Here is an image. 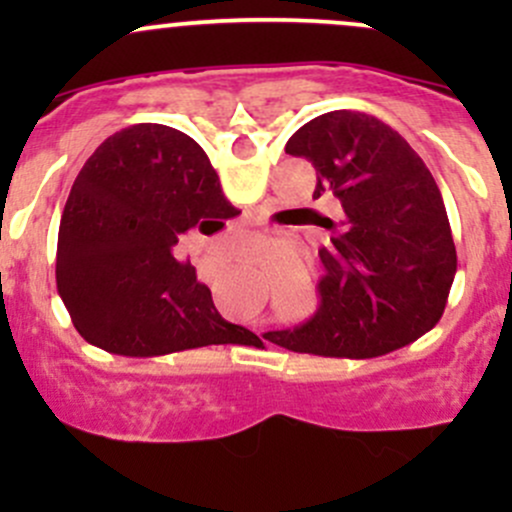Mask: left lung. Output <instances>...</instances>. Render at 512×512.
Returning a JSON list of instances; mask_svg holds the SVG:
<instances>
[{
	"instance_id": "left-lung-1",
	"label": "left lung",
	"mask_w": 512,
	"mask_h": 512,
	"mask_svg": "<svg viewBox=\"0 0 512 512\" xmlns=\"http://www.w3.org/2000/svg\"><path fill=\"white\" fill-rule=\"evenodd\" d=\"M317 170L314 198L334 195L339 220L319 250V309L294 329L267 332L299 354L369 359L436 327L456 277V245L441 190L406 138L376 116L329 111L287 141Z\"/></svg>"
}]
</instances>
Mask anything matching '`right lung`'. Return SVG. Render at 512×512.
I'll return each mask as SVG.
<instances>
[{
  "instance_id": "1",
  "label": "right lung",
  "mask_w": 512,
  "mask_h": 512,
  "mask_svg": "<svg viewBox=\"0 0 512 512\" xmlns=\"http://www.w3.org/2000/svg\"><path fill=\"white\" fill-rule=\"evenodd\" d=\"M203 148L160 123L108 136L71 185L56 245V287L76 332L121 356L240 344L210 289L173 247L193 227L235 218Z\"/></svg>"
}]
</instances>
